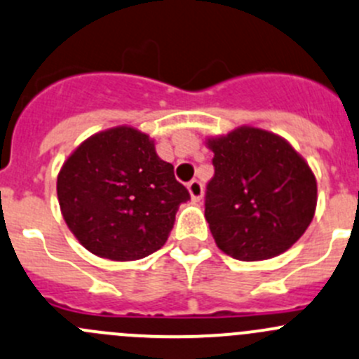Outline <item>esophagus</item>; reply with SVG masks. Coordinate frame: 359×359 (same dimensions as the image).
I'll return each mask as SVG.
<instances>
[{
  "label": "esophagus",
  "instance_id": "obj_1",
  "mask_svg": "<svg viewBox=\"0 0 359 359\" xmlns=\"http://www.w3.org/2000/svg\"><path fill=\"white\" fill-rule=\"evenodd\" d=\"M187 191H189L191 200L193 201H200L201 196H203V186H201V182H198V180H191V182L187 184Z\"/></svg>",
  "mask_w": 359,
  "mask_h": 359
}]
</instances>
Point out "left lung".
I'll use <instances>...</instances> for the list:
<instances>
[{"instance_id":"8db88e82","label":"left lung","mask_w":359,"mask_h":359,"mask_svg":"<svg viewBox=\"0 0 359 359\" xmlns=\"http://www.w3.org/2000/svg\"><path fill=\"white\" fill-rule=\"evenodd\" d=\"M215 173L205 219L222 252L242 261L286 252L312 222L318 182L286 138L254 126L208 137Z\"/></svg>"}]
</instances>
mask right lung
Instances as JSON below:
<instances>
[{"label":"right lung","instance_id":"1","mask_svg":"<svg viewBox=\"0 0 359 359\" xmlns=\"http://www.w3.org/2000/svg\"><path fill=\"white\" fill-rule=\"evenodd\" d=\"M57 200L66 226L89 252L135 261L165 245L189 193L147 133L116 126L86 138L62 163Z\"/></svg>","mask_w":359,"mask_h":359}]
</instances>
